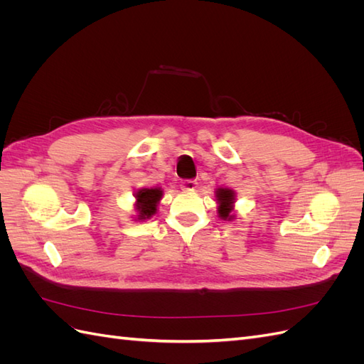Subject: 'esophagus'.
<instances>
[{"mask_svg": "<svg viewBox=\"0 0 364 364\" xmlns=\"http://www.w3.org/2000/svg\"><path fill=\"white\" fill-rule=\"evenodd\" d=\"M181 186L183 191H194L197 188V182L193 179H185L181 182Z\"/></svg>", "mask_w": 364, "mask_h": 364, "instance_id": "1", "label": "esophagus"}]
</instances>
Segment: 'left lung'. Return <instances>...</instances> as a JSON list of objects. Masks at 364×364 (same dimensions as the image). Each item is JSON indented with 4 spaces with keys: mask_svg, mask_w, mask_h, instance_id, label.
<instances>
[{
    "mask_svg": "<svg viewBox=\"0 0 364 364\" xmlns=\"http://www.w3.org/2000/svg\"><path fill=\"white\" fill-rule=\"evenodd\" d=\"M217 200H218V215L223 220L232 218V203L235 200V194L232 190L218 188L217 190Z\"/></svg>",
    "mask_w": 364,
    "mask_h": 364,
    "instance_id": "obj_1",
    "label": "left lung"
}]
</instances>
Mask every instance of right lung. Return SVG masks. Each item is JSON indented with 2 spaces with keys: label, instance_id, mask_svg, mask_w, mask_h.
Returning a JSON list of instances; mask_svg holds the SVG:
<instances>
[{
  "label": "right lung",
  "instance_id": "obj_1",
  "mask_svg": "<svg viewBox=\"0 0 364 364\" xmlns=\"http://www.w3.org/2000/svg\"><path fill=\"white\" fill-rule=\"evenodd\" d=\"M162 191L161 188H142L136 193L139 220L149 218L156 213V205L161 200Z\"/></svg>",
  "mask_w": 364,
  "mask_h": 364
}]
</instances>
